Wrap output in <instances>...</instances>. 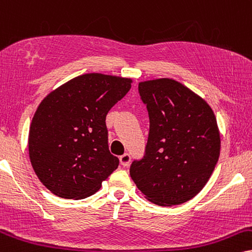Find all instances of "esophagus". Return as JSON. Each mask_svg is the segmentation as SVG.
<instances>
[{"label":"esophagus","mask_w":252,"mask_h":252,"mask_svg":"<svg viewBox=\"0 0 252 252\" xmlns=\"http://www.w3.org/2000/svg\"><path fill=\"white\" fill-rule=\"evenodd\" d=\"M119 160H120V163L123 164L124 167H128L129 162H131V155H129L128 153L123 154V155H121V157L119 158Z\"/></svg>","instance_id":"obj_1"}]
</instances>
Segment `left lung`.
<instances>
[{"label":"left lung","mask_w":252,"mask_h":252,"mask_svg":"<svg viewBox=\"0 0 252 252\" xmlns=\"http://www.w3.org/2000/svg\"><path fill=\"white\" fill-rule=\"evenodd\" d=\"M150 116L145 155L134 160L131 178L158 206L191 200L210 179L219 161L221 138L212 107L174 79L139 83Z\"/></svg>","instance_id":"8db88e82"}]
</instances>
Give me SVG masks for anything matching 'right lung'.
<instances>
[{"mask_svg":"<svg viewBox=\"0 0 252 252\" xmlns=\"http://www.w3.org/2000/svg\"><path fill=\"white\" fill-rule=\"evenodd\" d=\"M132 79L86 73L40 101L29 131L30 162L39 181L63 198H85L118 168L108 150L106 116Z\"/></svg>","mask_w":252,"mask_h":252,"instance_id":"right-lung-1","label":"right lung"}]
</instances>
